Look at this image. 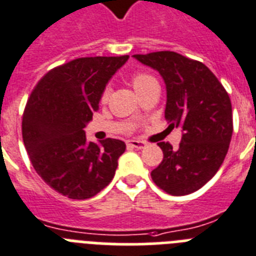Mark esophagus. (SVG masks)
<instances>
[{"label": "esophagus", "instance_id": "esophagus-1", "mask_svg": "<svg viewBox=\"0 0 256 256\" xmlns=\"http://www.w3.org/2000/svg\"><path fill=\"white\" fill-rule=\"evenodd\" d=\"M128 146H131V148H136V150H142L146 146V143L142 140H128Z\"/></svg>", "mask_w": 256, "mask_h": 256}]
</instances>
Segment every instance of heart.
<instances>
[{
	"instance_id": "1",
	"label": "heart",
	"mask_w": 256,
	"mask_h": 256,
	"mask_svg": "<svg viewBox=\"0 0 256 256\" xmlns=\"http://www.w3.org/2000/svg\"><path fill=\"white\" fill-rule=\"evenodd\" d=\"M131 82H132V86H134V88L136 90L138 94H139V92H142L144 88H148L150 84H153V82H157V81H156V78L153 77V76L148 74V73L139 72V73H135V74L132 76ZM110 88H104L103 92H102V95H100L102 103H106V102H108V99H110Z\"/></svg>"
}]
</instances>
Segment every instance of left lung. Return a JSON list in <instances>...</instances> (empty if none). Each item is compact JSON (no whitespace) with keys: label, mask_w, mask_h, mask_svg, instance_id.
<instances>
[{"label":"left lung","mask_w":256,"mask_h":256,"mask_svg":"<svg viewBox=\"0 0 256 256\" xmlns=\"http://www.w3.org/2000/svg\"><path fill=\"white\" fill-rule=\"evenodd\" d=\"M165 81V118L180 126L178 150L161 142L164 160L150 172L156 186L172 196H186L205 186L226 158L233 132L232 104L226 88L201 62L174 51L134 55Z\"/></svg>","instance_id":"obj_1"}]
</instances>
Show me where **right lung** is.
Segmentation results:
<instances>
[{
  "instance_id": "1",
  "label": "right lung",
  "mask_w": 256,
  "mask_h": 256,
  "mask_svg": "<svg viewBox=\"0 0 256 256\" xmlns=\"http://www.w3.org/2000/svg\"><path fill=\"white\" fill-rule=\"evenodd\" d=\"M128 59L78 58L56 66L26 102L22 132L30 162L42 180L68 198H90L106 188L125 152L118 139L88 142L84 128L99 110L108 81Z\"/></svg>"
}]
</instances>
